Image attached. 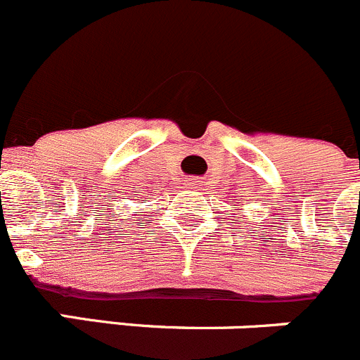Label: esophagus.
Returning <instances> with one entry per match:
<instances>
[{"label": "esophagus", "mask_w": 360, "mask_h": 360, "mask_svg": "<svg viewBox=\"0 0 360 360\" xmlns=\"http://www.w3.org/2000/svg\"><path fill=\"white\" fill-rule=\"evenodd\" d=\"M184 184H186V188H190V190H195V188H200V184H202V183H200V181H197V179H188Z\"/></svg>", "instance_id": "34e87169"}]
</instances>
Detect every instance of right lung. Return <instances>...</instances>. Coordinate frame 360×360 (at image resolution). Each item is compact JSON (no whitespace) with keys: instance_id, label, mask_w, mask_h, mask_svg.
<instances>
[{"instance_id":"1","label":"right lung","mask_w":360,"mask_h":360,"mask_svg":"<svg viewBox=\"0 0 360 360\" xmlns=\"http://www.w3.org/2000/svg\"><path fill=\"white\" fill-rule=\"evenodd\" d=\"M142 199H143V197H142Z\"/></svg>"}]
</instances>
